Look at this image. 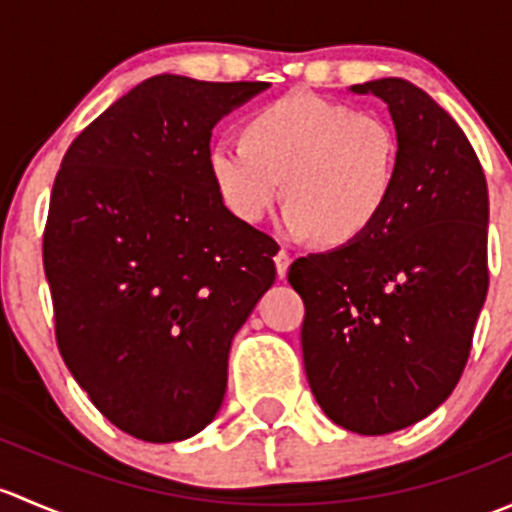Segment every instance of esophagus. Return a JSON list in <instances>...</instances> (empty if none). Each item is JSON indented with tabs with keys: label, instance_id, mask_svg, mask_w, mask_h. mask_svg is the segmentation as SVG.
Here are the masks:
<instances>
[{
	"label": "esophagus",
	"instance_id": "1",
	"mask_svg": "<svg viewBox=\"0 0 512 512\" xmlns=\"http://www.w3.org/2000/svg\"><path fill=\"white\" fill-rule=\"evenodd\" d=\"M289 262H292V257H289V252L282 247L280 252L275 255V265H277V275L280 277H287V270H289Z\"/></svg>",
	"mask_w": 512,
	"mask_h": 512
}]
</instances>
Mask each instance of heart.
Returning a JSON list of instances; mask_svg holds the SVG:
<instances>
[{"mask_svg":"<svg viewBox=\"0 0 512 512\" xmlns=\"http://www.w3.org/2000/svg\"><path fill=\"white\" fill-rule=\"evenodd\" d=\"M399 156V136L384 118L294 91L252 113L245 141H215L208 168L240 220L265 218L287 178V232L347 245L374 230L389 208Z\"/></svg>","mask_w":512,"mask_h":512,"instance_id":"heart-1","label":"heart"}]
</instances>
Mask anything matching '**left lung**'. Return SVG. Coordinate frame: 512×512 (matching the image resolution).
Instances as JSON below:
<instances>
[{"label":"left lung","mask_w":512,"mask_h":512,"mask_svg":"<svg viewBox=\"0 0 512 512\" xmlns=\"http://www.w3.org/2000/svg\"><path fill=\"white\" fill-rule=\"evenodd\" d=\"M389 106L394 198L371 232L299 257L309 389L337 426L384 436L426 418L466 369L488 292V185L458 123L404 79L352 86Z\"/></svg>","instance_id":"8db88e82"}]
</instances>
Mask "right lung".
<instances>
[{
    "instance_id": "obj_1",
    "label": "right lung",
    "mask_w": 512,
    "mask_h": 512,
    "mask_svg": "<svg viewBox=\"0 0 512 512\" xmlns=\"http://www.w3.org/2000/svg\"><path fill=\"white\" fill-rule=\"evenodd\" d=\"M265 81L160 74L66 151L44 227L56 344L113 426L170 443L203 431L227 354L275 282L277 242L225 208L213 128Z\"/></svg>"
}]
</instances>
